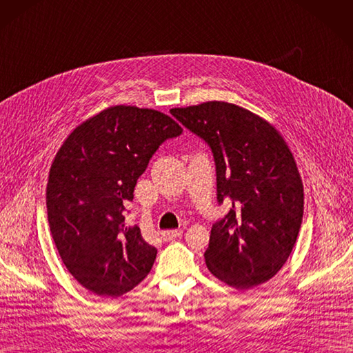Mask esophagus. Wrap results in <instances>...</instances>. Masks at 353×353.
<instances>
[{"instance_id":"obj_1","label":"esophagus","mask_w":353,"mask_h":353,"mask_svg":"<svg viewBox=\"0 0 353 353\" xmlns=\"http://www.w3.org/2000/svg\"><path fill=\"white\" fill-rule=\"evenodd\" d=\"M182 236V231L180 230H171V231H162L161 232V237L164 241H171V240H176Z\"/></svg>"}]
</instances>
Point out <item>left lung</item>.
Returning a JSON list of instances; mask_svg holds the SVG:
<instances>
[{
  "instance_id": "1",
  "label": "left lung",
  "mask_w": 353,
  "mask_h": 353,
  "mask_svg": "<svg viewBox=\"0 0 353 353\" xmlns=\"http://www.w3.org/2000/svg\"><path fill=\"white\" fill-rule=\"evenodd\" d=\"M170 112L209 144L218 203H232L212 227L207 268L236 289L267 282L291 255L303 221V182L286 141L236 104L209 101Z\"/></svg>"
}]
</instances>
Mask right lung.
I'll list each match as a JSON object with an SVG mask.
<instances>
[{
	"mask_svg": "<svg viewBox=\"0 0 353 353\" xmlns=\"http://www.w3.org/2000/svg\"><path fill=\"white\" fill-rule=\"evenodd\" d=\"M182 126L152 108L114 105L80 123L58 150L46 189L48 219L62 263L88 291L121 296L155 263L157 249L125 203L153 153Z\"/></svg>",
	"mask_w": 353,
	"mask_h": 353,
	"instance_id": "1",
	"label": "right lung"
}]
</instances>
